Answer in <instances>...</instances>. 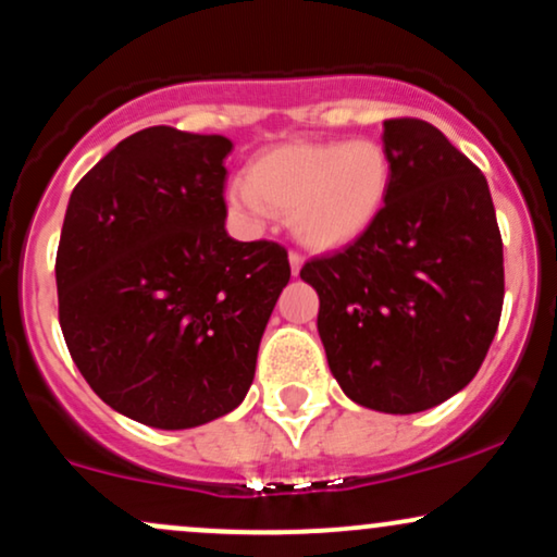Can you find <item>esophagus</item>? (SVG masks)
Listing matches in <instances>:
<instances>
[{
  "label": "esophagus",
  "instance_id": "1",
  "mask_svg": "<svg viewBox=\"0 0 557 557\" xmlns=\"http://www.w3.org/2000/svg\"><path fill=\"white\" fill-rule=\"evenodd\" d=\"M300 267H304V257H300V253H298V251H290V272H293V274H296V277H298Z\"/></svg>",
  "mask_w": 557,
  "mask_h": 557
}]
</instances>
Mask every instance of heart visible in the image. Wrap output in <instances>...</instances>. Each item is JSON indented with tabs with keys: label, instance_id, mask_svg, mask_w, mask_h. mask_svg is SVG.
I'll return each instance as SVG.
<instances>
[{
	"label": "heart",
	"instance_id": "1",
	"mask_svg": "<svg viewBox=\"0 0 557 557\" xmlns=\"http://www.w3.org/2000/svg\"><path fill=\"white\" fill-rule=\"evenodd\" d=\"M246 183L230 188L235 212L287 214L304 246L335 251L361 238L385 207L389 157L372 138L290 140L259 151Z\"/></svg>",
	"mask_w": 557,
	"mask_h": 557
}]
</instances>
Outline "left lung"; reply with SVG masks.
Here are the masks:
<instances>
[{"label": "left lung", "instance_id": "left-lung-1", "mask_svg": "<svg viewBox=\"0 0 557 557\" xmlns=\"http://www.w3.org/2000/svg\"><path fill=\"white\" fill-rule=\"evenodd\" d=\"M389 188L372 227L306 261L330 372L359 406L417 413L474 380L503 311L487 181L437 127L385 120Z\"/></svg>", "mask_w": 557, "mask_h": 557}]
</instances>
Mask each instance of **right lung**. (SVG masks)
I'll return each instance as SVG.
<instances>
[{"instance_id":"right-lung-1","label":"right lung","mask_w":557,"mask_h":557,"mask_svg":"<svg viewBox=\"0 0 557 557\" xmlns=\"http://www.w3.org/2000/svg\"><path fill=\"white\" fill-rule=\"evenodd\" d=\"M230 149L225 136L146 127L67 203L54 264L67 350L107 406L157 430L240 406L290 280L285 246L227 235Z\"/></svg>"}]
</instances>
